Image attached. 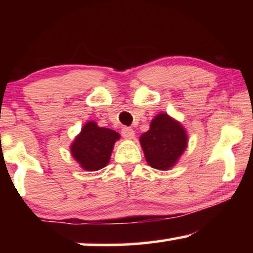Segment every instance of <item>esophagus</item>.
<instances>
[{"mask_svg":"<svg viewBox=\"0 0 253 253\" xmlns=\"http://www.w3.org/2000/svg\"><path fill=\"white\" fill-rule=\"evenodd\" d=\"M121 132H122V136L124 138H126V139H131V138L134 137V131L131 129V127L123 126L122 130H121Z\"/></svg>","mask_w":253,"mask_h":253,"instance_id":"34e87169","label":"esophagus"}]
</instances>
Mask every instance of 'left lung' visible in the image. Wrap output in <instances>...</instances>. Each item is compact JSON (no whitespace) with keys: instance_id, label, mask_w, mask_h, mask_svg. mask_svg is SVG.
Wrapping results in <instances>:
<instances>
[{"instance_id":"8db88e82","label":"left lung","mask_w":253,"mask_h":253,"mask_svg":"<svg viewBox=\"0 0 253 253\" xmlns=\"http://www.w3.org/2000/svg\"><path fill=\"white\" fill-rule=\"evenodd\" d=\"M147 164L166 170L172 167L185 151L188 137L181 124L161 113L151 122L150 130L140 136Z\"/></svg>"}]
</instances>
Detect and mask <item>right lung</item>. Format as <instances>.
I'll return each instance as SVG.
<instances>
[{"label": "right lung", "instance_id": "add662e5", "mask_svg": "<svg viewBox=\"0 0 253 253\" xmlns=\"http://www.w3.org/2000/svg\"><path fill=\"white\" fill-rule=\"evenodd\" d=\"M117 139H120V134L116 131L88 122L71 145V154L85 170H99L109 162Z\"/></svg>", "mask_w": 253, "mask_h": 253}]
</instances>
